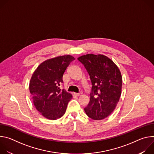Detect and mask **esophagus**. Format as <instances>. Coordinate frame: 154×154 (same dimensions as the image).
I'll return each instance as SVG.
<instances>
[{
	"label": "esophagus",
	"mask_w": 154,
	"mask_h": 154,
	"mask_svg": "<svg viewBox=\"0 0 154 154\" xmlns=\"http://www.w3.org/2000/svg\"><path fill=\"white\" fill-rule=\"evenodd\" d=\"M74 94L75 96H79L80 95V93H74Z\"/></svg>",
	"instance_id": "34e87169"
}]
</instances>
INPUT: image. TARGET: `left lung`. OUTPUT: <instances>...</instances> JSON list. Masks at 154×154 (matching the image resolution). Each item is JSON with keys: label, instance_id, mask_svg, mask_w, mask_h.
<instances>
[{"label": "left lung", "instance_id": "1", "mask_svg": "<svg viewBox=\"0 0 154 154\" xmlns=\"http://www.w3.org/2000/svg\"><path fill=\"white\" fill-rule=\"evenodd\" d=\"M88 72L92 83L90 103L85 108L88 116L101 120L110 115L119 100L122 79L117 65L102 54H86L77 58Z\"/></svg>", "mask_w": 154, "mask_h": 154}]
</instances>
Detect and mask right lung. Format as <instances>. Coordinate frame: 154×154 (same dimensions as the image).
<instances>
[{
	"instance_id": "add662e5",
	"label": "right lung",
	"mask_w": 154,
	"mask_h": 154,
	"mask_svg": "<svg viewBox=\"0 0 154 154\" xmlns=\"http://www.w3.org/2000/svg\"><path fill=\"white\" fill-rule=\"evenodd\" d=\"M75 60L72 55H66L46 60L35 69L29 83L34 106L45 118L56 120L65 113L71 93L60 89L63 75Z\"/></svg>"
}]
</instances>
